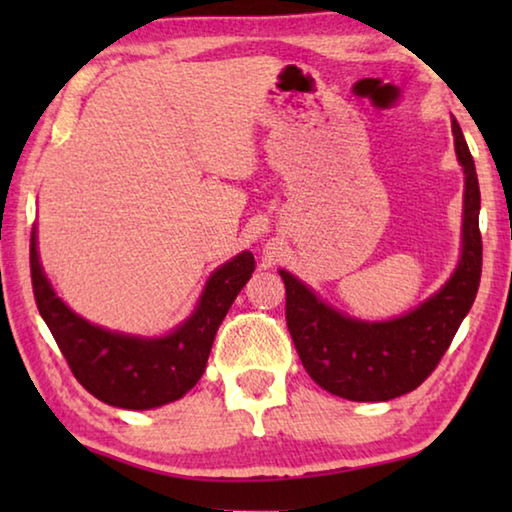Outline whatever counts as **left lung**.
I'll use <instances>...</instances> for the list:
<instances>
[{
    "label": "left lung",
    "instance_id": "obj_1",
    "mask_svg": "<svg viewBox=\"0 0 512 512\" xmlns=\"http://www.w3.org/2000/svg\"><path fill=\"white\" fill-rule=\"evenodd\" d=\"M454 149L465 173L461 259L449 280L418 307L391 320H361L320 300L280 268L287 287V325L309 377L352 402H388L411 393L443 359L481 280V192L472 153L452 119Z\"/></svg>",
    "mask_w": 512,
    "mask_h": 512
}]
</instances>
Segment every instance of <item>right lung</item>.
Masks as SVG:
<instances>
[{
  "instance_id": "add662e5",
  "label": "right lung",
  "mask_w": 512,
  "mask_h": 512,
  "mask_svg": "<svg viewBox=\"0 0 512 512\" xmlns=\"http://www.w3.org/2000/svg\"><path fill=\"white\" fill-rule=\"evenodd\" d=\"M253 271V253L241 250L207 277L196 309L169 334H124L90 323L56 296L42 271L36 228L31 232V282L40 316L79 384L117 409H158L192 391L205 372L216 329Z\"/></svg>"
}]
</instances>
